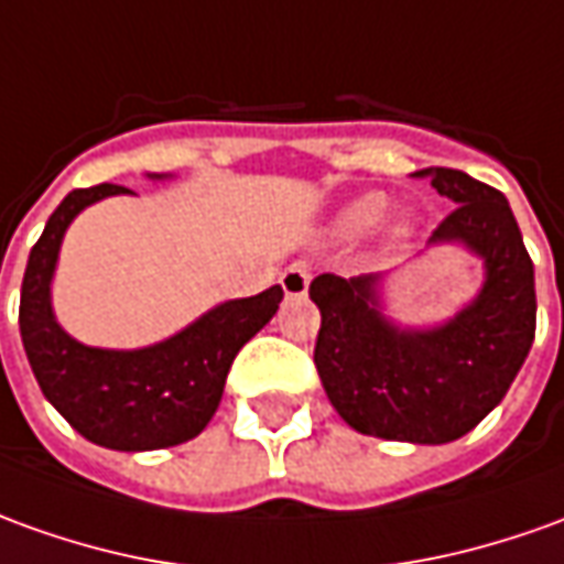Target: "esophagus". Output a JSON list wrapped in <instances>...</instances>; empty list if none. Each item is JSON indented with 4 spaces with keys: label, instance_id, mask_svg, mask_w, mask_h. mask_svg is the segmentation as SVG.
Masks as SVG:
<instances>
[{
    "label": "esophagus",
    "instance_id": "obj_1",
    "mask_svg": "<svg viewBox=\"0 0 564 564\" xmlns=\"http://www.w3.org/2000/svg\"><path fill=\"white\" fill-rule=\"evenodd\" d=\"M279 285H282V291L289 297H304L306 289H310V267H306L304 260L291 263L289 270L279 275Z\"/></svg>",
    "mask_w": 564,
    "mask_h": 564
}]
</instances>
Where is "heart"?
Masks as SVG:
<instances>
[{
    "mask_svg": "<svg viewBox=\"0 0 564 564\" xmlns=\"http://www.w3.org/2000/svg\"><path fill=\"white\" fill-rule=\"evenodd\" d=\"M387 208H390V202H387L383 193H362V196H356V199L347 202L337 212V217H334V232L344 236V239H359V236H365V232H371L378 227L383 215H387ZM411 232H414V220L399 217L393 227H390V239L393 242H408Z\"/></svg>",
    "mask_w": 564,
    "mask_h": 564,
    "instance_id": "1",
    "label": "heart"
}]
</instances>
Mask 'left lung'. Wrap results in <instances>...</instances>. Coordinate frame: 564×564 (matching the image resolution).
<instances>
[{"instance_id": "obj_1", "label": "left lung", "mask_w": 564, "mask_h": 564, "mask_svg": "<svg viewBox=\"0 0 564 564\" xmlns=\"http://www.w3.org/2000/svg\"><path fill=\"white\" fill-rule=\"evenodd\" d=\"M421 177L457 205L430 245L457 242L482 258V289L442 325L402 328L380 313L383 275H316L310 297L322 328L313 362L352 430L445 445L467 436L507 395L534 344L538 297L507 196L457 169H423Z\"/></svg>"}]
</instances>
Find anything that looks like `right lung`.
I'll return each instance as SVG.
<instances>
[{
	"instance_id": "obj_1",
	"label": "right lung",
	"mask_w": 564,
	"mask_h": 564,
	"mask_svg": "<svg viewBox=\"0 0 564 564\" xmlns=\"http://www.w3.org/2000/svg\"><path fill=\"white\" fill-rule=\"evenodd\" d=\"M162 181L169 174H150ZM131 193L100 184L73 189L30 251L21 285V337L45 399L64 421L112 452H156L196 438L215 417L236 352L273 319L282 289L227 301L162 344L143 349L85 347L52 310V279L64 232L82 208Z\"/></svg>"
}]
</instances>
